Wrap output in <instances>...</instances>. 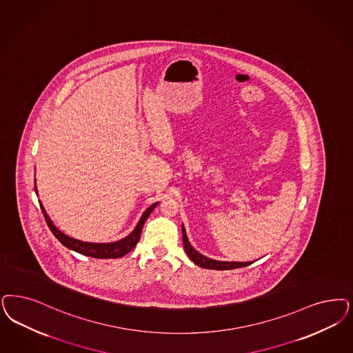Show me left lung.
Masks as SVG:
<instances>
[{"instance_id": "1", "label": "left lung", "mask_w": 353, "mask_h": 353, "mask_svg": "<svg viewBox=\"0 0 353 353\" xmlns=\"http://www.w3.org/2000/svg\"><path fill=\"white\" fill-rule=\"evenodd\" d=\"M183 241L186 254L194 262L196 266H201V268H212V270H232V268H245V266L252 265V262H221V261H215V259H211V258L202 256L189 243L183 225Z\"/></svg>"}]
</instances>
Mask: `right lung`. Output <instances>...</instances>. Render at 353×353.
<instances>
[{"mask_svg": "<svg viewBox=\"0 0 353 353\" xmlns=\"http://www.w3.org/2000/svg\"><path fill=\"white\" fill-rule=\"evenodd\" d=\"M35 192H37V189H35ZM157 206H158V202L154 203V205H151V206L147 208L146 211H145V214L142 215V218L139 220V223L137 224L135 230H134L129 236H126L125 239H122L120 241H116V243H83V241L75 240V239H72V237L66 236L65 233H62L60 230H57V228L53 225L52 220L49 219V216L47 215L44 207L40 203V208H41V211H43V214H44V218H46V221H47V224H48L49 230L56 236V239H57L62 245H65L66 248L72 249L74 252L81 253V254H83V256H92V258H121V256H125V254H128L132 249H134V246L137 245V243L139 241L141 233H142V228H143V224H145L147 218L150 216V214L152 212V210Z\"/></svg>", "mask_w": 353, "mask_h": 353, "instance_id": "obj_1", "label": "right lung"}]
</instances>
